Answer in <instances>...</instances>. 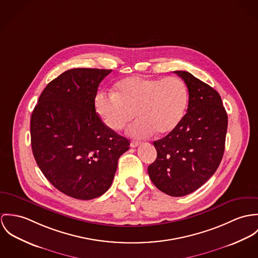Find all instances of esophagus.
Listing matches in <instances>:
<instances>
[{"label":"esophagus","instance_id":"obj_1","mask_svg":"<svg viewBox=\"0 0 258 258\" xmlns=\"http://www.w3.org/2000/svg\"><path fill=\"white\" fill-rule=\"evenodd\" d=\"M140 144H141L140 142H136V141H133V142L131 143V146H132V147H137V146H139Z\"/></svg>","mask_w":258,"mask_h":258}]
</instances>
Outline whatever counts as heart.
<instances>
[{
	"label": "heart",
	"mask_w": 258,
	"mask_h": 258,
	"mask_svg": "<svg viewBox=\"0 0 258 258\" xmlns=\"http://www.w3.org/2000/svg\"><path fill=\"white\" fill-rule=\"evenodd\" d=\"M188 103V91L178 77L164 79L128 77L118 81L113 94L99 93L95 99L96 110L104 123L113 132L121 131L133 120V137L143 138L166 135L181 121Z\"/></svg>",
	"instance_id": "heart-1"
}]
</instances>
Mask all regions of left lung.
<instances>
[{
	"label": "left lung",
	"instance_id": "obj_1",
	"mask_svg": "<svg viewBox=\"0 0 258 258\" xmlns=\"http://www.w3.org/2000/svg\"><path fill=\"white\" fill-rule=\"evenodd\" d=\"M189 93L187 113L166 137L154 142L155 161L148 166L152 183L172 197L188 195L218 169L225 151L228 115L220 94L186 71H174Z\"/></svg>",
	"mask_w": 258,
	"mask_h": 258
}]
</instances>
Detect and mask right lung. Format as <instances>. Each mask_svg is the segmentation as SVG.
<instances>
[{
	"mask_svg": "<svg viewBox=\"0 0 258 258\" xmlns=\"http://www.w3.org/2000/svg\"><path fill=\"white\" fill-rule=\"evenodd\" d=\"M112 70L74 68L47 84L30 117L35 161L60 192L79 200L111 187L130 141L111 131L95 109L102 80Z\"/></svg>",
	"mask_w": 258,
	"mask_h": 258,
	"instance_id": "obj_1",
	"label": "right lung"
}]
</instances>
